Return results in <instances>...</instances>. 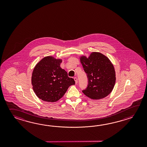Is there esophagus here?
Listing matches in <instances>:
<instances>
[{"label":"esophagus","mask_w":147,"mask_h":147,"mask_svg":"<svg viewBox=\"0 0 147 147\" xmlns=\"http://www.w3.org/2000/svg\"><path fill=\"white\" fill-rule=\"evenodd\" d=\"M74 80H75L76 84H77L78 83V79H77V77H75V78H74Z\"/></svg>","instance_id":"1"}]
</instances>
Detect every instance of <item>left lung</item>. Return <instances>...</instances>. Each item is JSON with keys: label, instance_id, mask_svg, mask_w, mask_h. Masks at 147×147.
I'll list each match as a JSON object with an SVG mask.
<instances>
[{"label": "left lung", "instance_id": "8db88e82", "mask_svg": "<svg viewBox=\"0 0 147 147\" xmlns=\"http://www.w3.org/2000/svg\"><path fill=\"white\" fill-rule=\"evenodd\" d=\"M80 61L87 75L88 84L82 92L88 97L99 100L109 95L116 82V72L109 59L102 53L92 52L90 56L80 57Z\"/></svg>", "mask_w": 147, "mask_h": 147}]
</instances>
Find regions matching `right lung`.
Here are the masks:
<instances>
[{
	"instance_id": "add662e5",
	"label": "right lung",
	"mask_w": 147,
	"mask_h": 147,
	"mask_svg": "<svg viewBox=\"0 0 147 147\" xmlns=\"http://www.w3.org/2000/svg\"><path fill=\"white\" fill-rule=\"evenodd\" d=\"M63 60L53 56L44 57L34 67L31 84L39 99L47 102H56L66 93L69 86L75 84L73 78L60 67Z\"/></svg>"
}]
</instances>
